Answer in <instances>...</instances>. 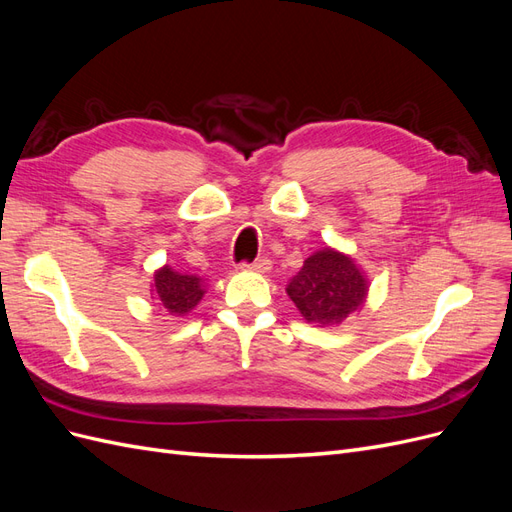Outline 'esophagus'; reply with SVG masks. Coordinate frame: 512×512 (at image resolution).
Returning a JSON list of instances; mask_svg holds the SVG:
<instances>
[{
    "label": "esophagus",
    "instance_id": "1",
    "mask_svg": "<svg viewBox=\"0 0 512 512\" xmlns=\"http://www.w3.org/2000/svg\"><path fill=\"white\" fill-rule=\"evenodd\" d=\"M241 269L245 271H256V273H267L271 269V262L267 258H260V260H254L250 262V265H241Z\"/></svg>",
    "mask_w": 512,
    "mask_h": 512
}]
</instances>
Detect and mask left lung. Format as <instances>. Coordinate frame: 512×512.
<instances>
[{
	"label": "left lung",
	"instance_id": "obj_1",
	"mask_svg": "<svg viewBox=\"0 0 512 512\" xmlns=\"http://www.w3.org/2000/svg\"><path fill=\"white\" fill-rule=\"evenodd\" d=\"M286 294L309 324L331 329L361 312L369 297V277L350 254L324 245L303 260Z\"/></svg>",
	"mask_w": 512,
	"mask_h": 512
}]
</instances>
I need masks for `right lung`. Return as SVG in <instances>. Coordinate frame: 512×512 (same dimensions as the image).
<instances>
[{
  "instance_id": "1",
  "label": "right lung",
  "mask_w": 512,
  "mask_h": 512,
  "mask_svg": "<svg viewBox=\"0 0 512 512\" xmlns=\"http://www.w3.org/2000/svg\"><path fill=\"white\" fill-rule=\"evenodd\" d=\"M207 282L196 273H181L170 265L156 269L151 280V299L168 316H188L205 297Z\"/></svg>"
}]
</instances>
